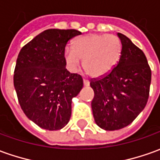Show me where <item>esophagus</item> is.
Instances as JSON below:
<instances>
[{
    "instance_id": "34e87169",
    "label": "esophagus",
    "mask_w": 160,
    "mask_h": 160,
    "mask_svg": "<svg viewBox=\"0 0 160 160\" xmlns=\"http://www.w3.org/2000/svg\"><path fill=\"white\" fill-rule=\"evenodd\" d=\"M83 84H84L85 87H88L89 86V81L88 80H83Z\"/></svg>"
}]
</instances>
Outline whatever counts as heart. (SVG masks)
Returning <instances> with one entry per match:
<instances>
[{
	"label": "heart",
	"mask_w": 160,
	"mask_h": 160,
	"mask_svg": "<svg viewBox=\"0 0 160 160\" xmlns=\"http://www.w3.org/2000/svg\"><path fill=\"white\" fill-rule=\"evenodd\" d=\"M121 54V40L117 36L91 34L76 39L72 48L66 50L65 58L72 71L83 59L85 72L92 77H101L117 66Z\"/></svg>",
	"instance_id": "heart-1"
}]
</instances>
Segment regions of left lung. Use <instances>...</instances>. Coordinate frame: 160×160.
<instances>
[{"mask_svg":"<svg viewBox=\"0 0 160 160\" xmlns=\"http://www.w3.org/2000/svg\"><path fill=\"white\" fill-rule=\"evenodd\" d=\"M122 54L110 72L91 80L94 92L92 110L96 124L106 130L130 124L147 103L152 71L143 51L118 33Z\"/></svg>","mask_w":160,"mask_h":160,"instance_id":"1","label":"left lung"}]
</instances>
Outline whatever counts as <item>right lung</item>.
I'll return each mask as SVG.
<instances>
[{
	"label": "right lung",
	"mask_w": 160,
	"mask_h": 160,
	"mask_svg": "<svg viewBox=\"0 0 160 160\" xmlns=\"http://www.w3.org/2000/svg\"><path fill=\"white\" fill-rule=\"evenodd\" d=\"M81 34L76 30L50 29L21 49L14 72L18 102L27 117L44 130L68 123L72 99L83 88L82 77L66 68L67 42Z\"/></svg>",
	"instance_id": "add662e5"
}]
</instances>
